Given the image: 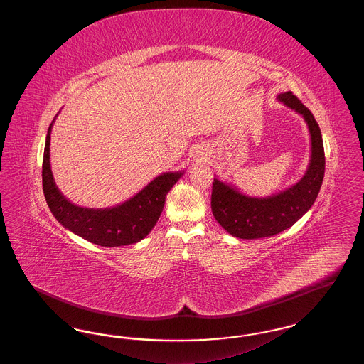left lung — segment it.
<instances>
[{"instance_id":"1","label":"left lung","mask_w":364,"mask_h":364,"mask_svg":"<svg viewBox=\"0 0 364 364\" xmlns=\"http://www.w3.org/2000/svg\"><path fill=\"white\" fill-rule=\"evenodd\" d=\"M303 116L311 136V156L304 176L287 190L266 198L244 195L233 186L214 178L211 210L217 223L239 239L270 237L291 228L311 208L325 176V151L318 122L311 112L291 91L277 97Z\"/></svg>"}]
</instances>
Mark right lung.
Segmentation results:
<instances>
[{"instance_id": "add662e5", "label": "right lung", "mask_w": 364, "mask_h": 364, "mask_svg": "<svg viewBox=\"0 0 364 364\" xmlns=\"http://www.w3.org/2000/svg\"><path fill=\"white\" fill-rule=\"evenodd\" d=\"M53 122L48 129L45 143L42 184L46 202L55 220L75 235L101 247H120L144 239L156 226L168 192L184 174V171L159 174L135 196L114 208L76 206L60 192L53 178L50 169Z\"/></svg>"}]
</instances>
